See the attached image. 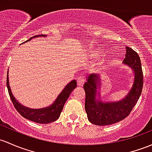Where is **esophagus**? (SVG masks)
<instances>
[{
  "instance_id": "obj_1",
  "label": "esophagus",
  "mask_w": 152,
  "mask_h": 152,
  "mask_svg": "<svg viewBox=\"0 0 152 152\" xmlns=\"http://www.w3.org/2000/svg\"><path fill=\"white\" fill-rule=\"evenodd\" d=\"M85 83V77H79L77 80V86L79 87H82V86L84 85Z\"/></svg>"
}]
</instances>
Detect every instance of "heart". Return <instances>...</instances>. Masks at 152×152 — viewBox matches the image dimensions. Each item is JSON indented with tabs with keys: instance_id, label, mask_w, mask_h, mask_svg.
<instances>
[{
	"instance_id": "obj_1",
	"label": "heart",
	"mask_w": 152,
	"mask_h": 152,
	"mask_svg": "<svg viewBox=\"0 0 152 152\" xmlns=\"http://www.w3.org/2000/svg\"><path fill=\"white\" fill-rule=\"evenodd\" d=\"M92 56H94V58H99V56H97V55H96V51H93ZM104 70H105V66H104V65L101 64L100 67H99V71L104 72Z\"/></svg>"
}]
</instances>
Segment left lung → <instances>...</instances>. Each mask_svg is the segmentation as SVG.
Here are the masks:
<instances>
[{"mask_svg": "<svg viewBox=\"0 0 152 152\" xmlns=\"http://www.w3.org/2000/svg\"><path fill=\"white\" fill-rule=\"evenodd\" d=\"M124 64L133 72L131 88L122 99L116 102L103 101L101 96V78L98 75L91 74L84 84L86 92L85 109L88 119L96 125H109L124 120L128 117L139 99L143 88V72L138 53L127 46Z\"/></svg>", "mask_w": 152, "mask_h": 152, "instance_id": "8db88e82", "label": "left lung"}]
</instances>
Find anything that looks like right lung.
<instances>
[{"mask_svg":"<svg viewBox=\"0 0 152 152\" xmlns=\"http://www.w3.org/2000/svg\"><path fill=\"white\" fill-rule=\"evenodd\" d=\"M46 36L47 35H36V36L30 37L28 40L25 42L30 41L31 39L34 38V37ZM6 83H7L8 91H9L11 102H12L17 112L24 118L40 124H48L58 120L60 115H61V112L62 111L65 102L69 98L70 94L77 87V81L75 80H72L71 82H69L64 88L61 92L58 94L54 102L52 103L50 105L43 107V108L31 109L20 104L12 94L10 86H9V72H8Z\"/></svg>","mask_w":152,"mask_h":152,"instance_id":"right-lung-1","label":"right lung"}]
</instances>
